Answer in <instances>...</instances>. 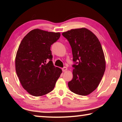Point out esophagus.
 Instances as JSON below:
<instances>
[{"label":"esophagus","mask_w":122,"mask_h":122,"mask_svg":"<svg viewBox=\"0 0 122 122\" xmlns=\"http://www.w3.org/2000/svg\"><path fill=\"white\" fill-rule=\"evenodd\" d=\"M62 70L63 71H67V68L66 67H64L63 68H62Z\"/></svg>","instance_id":"esophagus-1"}]
</instances>
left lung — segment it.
<instances>
[{
    "mask_svg": "<svg viewBox=\"0 0 122 122\" xmlns=\"http://www.w3.org/2000/svg\"><path fill=\"white\" fill-rule=\"evenodd\" d=\"M71 47L73 77L68 84L69 89L86 96L97 88L106 70V60L97 36L86 28L72 29L62 33Z\"/></svg>",
    "mask_w": 122,
    "mask_h": 122,
    "instance_id": "obj_1",
    "label": "left lung"
}]
</instances>
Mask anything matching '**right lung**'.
Returning a JSON list of instances; mask_svg holds the SVG:
<instances>
[{
    "label": "right lung",
    "instance_id": "add662e5",
    "mask_svg": "<svg viewBox=\"0 0 122 122\" xmlns=\"http://www.w3.org/2000/svg\"><path fill=\"white\" fill-rule=\"evenodd\" d=\"M60 37L59 32L34 29L25 36L16 52L15 71L22 87L34 96L51 92L62 73L52 62L51 46Z\"/></svg>",
    "mask_w": 122,
    "mask_h": 122
}]
</instances>
